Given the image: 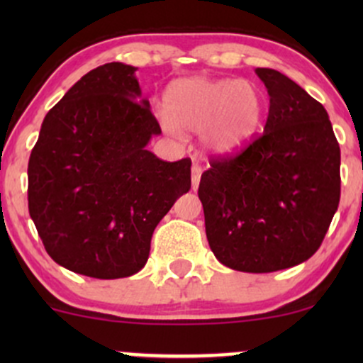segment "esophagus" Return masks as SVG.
I'll list each match as a JSON object with an SVG mask.
<instances>
[{
    "label": "esophagus",
    "mask_w": 363,
    "mask_h": 363,
    "mask_svg": "<svg viewBox=\"0 0 363 363\" xmlns=\"http://www.w3.org/2000/svg\"><path fill=\"white\" fill-rule=\"evenodd\" d=\"M201 165L198 162H194L193 167H191V184H193V189L196 191L199 186V179H201Z\"/></svg>",
    "instance_id": "esophagus-1"
}]
</instances>
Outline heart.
I'll return each mask as SVG.
<instances>
[{
	"label": "heart",
	"instance_id": "obj_1",
	"mask_svg": "<svg viewBox=\"0 0 363 363\" xmlns=\"http://www.w3.org/2000/svg\"><path fill=\"white\" fill-rule=\"evenodd\" d=\"M164 104L162 128L170 135L201 131L203 147L215 155L242 150L259 131L266 112L256 83L230 78H181L167 86Z\"/></svg>",
	"mask_w": 363,
	"mask_h": 363
}]
</instances>
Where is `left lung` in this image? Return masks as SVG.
<instances>
[{
  "label": "left lung",
  "mask_w": 363,
  "mask_h": 363,
  "mask_svg": "<svg viewBox=\"0 0 363 363\" xmlns=\"http://www.w3.org/2000/svg\"><path fill=\"white\" fill-rule=\"evenodd\" d=\"M256 74L269 95L264 133L211 162L198 196L216 259L272 273L307 261L323 242L340 203V145L323 104L277 69Z\"/></svg>",
  "instance_id": "1"
}]
</instances>
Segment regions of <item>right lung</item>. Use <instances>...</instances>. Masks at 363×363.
<instances>
[{"mask_svg":"<svg viewBox=\"0 0 363 363\" xmlns=\"http://www.w3.org/2000/svg\"><path fill=\"white\" fill-rule=\"evenodd\" d=\"M135 66L107 62L45 114L28 160V213L49 256L101 280L138 273L155 227L191 189V160L147 150L160 135Z\"/></svg>","mask_w":363,"mask_h":363,"instance_id":"right-lung-1","label":"right lung"}]
</instances>
